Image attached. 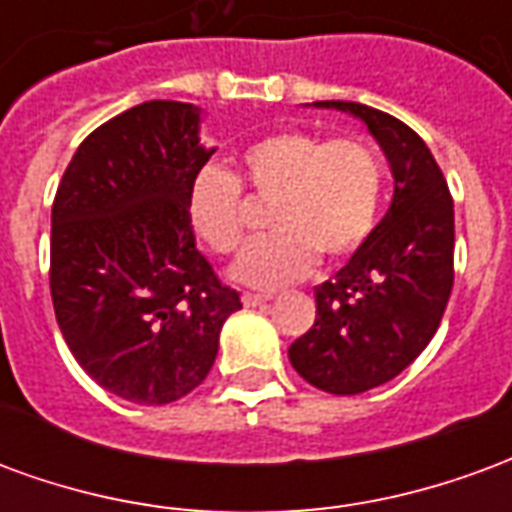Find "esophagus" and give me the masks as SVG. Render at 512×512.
Segmentation results:
<instances>
[{
  "instance_id": "obj_1",
  "label": "esophagus",
  "mask_w": 512,
  "mask_h": 512,
  "mask_svg": "<svg viewBox=\"0 0 512 512\" xmlns=\"http://www.w3.org/2000/svg\"><path fill=\"white\" fill-rule=\"evenodd\" d=\"M241 301H244L246 307H257V304H266V301H271V296H268V293H244Z\"/></svg>"
}]
</instances>
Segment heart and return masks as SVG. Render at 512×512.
Returning <instances> with one entry per match:
<instances>
[{
    "mask_svg": "<svg viewBox=\"0 0 512 512\" xmlns=\"http://www.w3.org/2000/svg\"><path fill=\"white\" fill-rule=\"evenodd\" d=\"M381 161L365 139H323L310 131L263 136L241 153L238 180L222 169H200L189 186L191 230L219 255L244 238L241 189L271 200L268 227L235 260L230 274L249 288H282L307 277L318 260L345 257L376 224Z\"/></svg>",
    "mask_w": 512,
    "mask_h": 512,
    "instance_id": "heart-1",
    "label": "heart"
}]
</instances>
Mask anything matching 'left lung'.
I'll return each mask as SVG.
<instances>
[{
  "instance_id": "1",
  "label": "left lung",
  "mask_w": 512,
  "mask_h": 512,
  "mask_svg": "<svg viewBox=\"0 0 512 512\" xmlns=\"http://www.w3.org/2000/svg\"><path fill=\"white\" fill-rule=\"evenodd\" d=\"M312 106L362 120L395 178L384 219L315 288V323L288 348L304 381L359 395L400 376L439 329L452 290L455 213L436 158L406 123L354 101Z\"/></svg>"
}]
</instances>
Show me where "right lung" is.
<instances>
[{"instance_id": "obj_1", "label": "right lung", "mask_w": 512, "mask_h": 512, "mask_svg": "<svg viewBox=\"0 0 512 512\" xmlns=\"http://www.w3.org/2000/svg\"><path fill=\"white\" fill-rule=\"evenodd\" d=\"M194 104L145 101L73 153L51 208V301L106 392L164 406L205 381L241 299L197 249L186 200L216 147Z\"/></svg>"}]
</instances>
